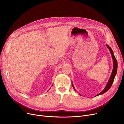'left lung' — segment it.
Returning <instances> with one entry per match:
<instances>
[{"label":"left lung","instance_id":"left-lung-1","mask_svg":"<svg viewBox=\"0 0 124 124\" xmlns=\"http://www.w3.org/2000/svg\"><path fill=\"white\" fill-rule=\"evenodd\" d=\"M106 46L107 48L108 49V50H109L110 52V54H111V55H112V59L113 60V71H112V74H111V75H110L109 78V80L108 81V82H107V84L106 86H105V88H104V89L100 93H99L98 94H97L95 96H98V95H100L101 94H102L103 93H105L106 92H107V91L110 88V87L112 86V84L113 83V82H114V79H115V77L116 74V72H117V69H118V63H117V61H116V59L115 56H114V52L112 50V49L110 48V47L108 46V45L107 44H106ZM72 86L74 88V89L75 90V92H76V90L73 85V83H72Z\"/></svg>","mask_w":124,"mask_h":124}]
</instances>
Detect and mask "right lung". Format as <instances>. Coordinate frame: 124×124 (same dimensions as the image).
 <instances>
[{
  "label": "right lung",
  "instance_id": "add662e5",
  "mask_svg": "<svg viewBox=\"0 0 124 124\" xmlns=\"http://www.w3.org/2000/svg\"><path fill=\"white\" fill-rule=\"evenodd\" d=\"M49 90H48V91H49Z\"/></svg>",
  "mask_w": 124,
  "mask_h": 124
}]
</instances>
